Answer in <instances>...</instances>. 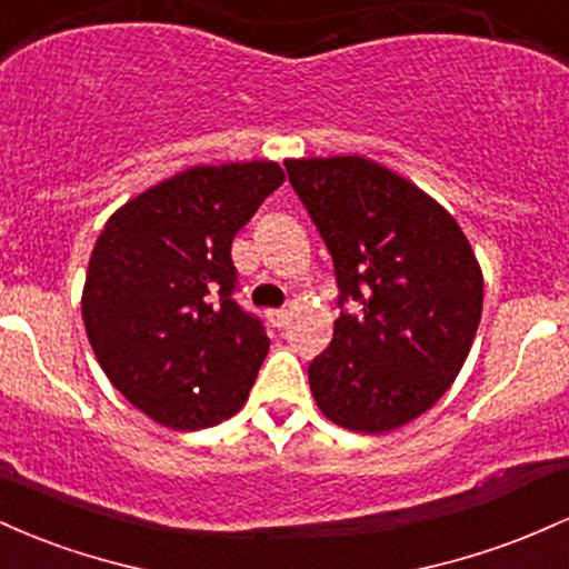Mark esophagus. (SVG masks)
<instances>
[{
  "label": "esophagus",
  "mask_w": 569,
  "mask_h": 569,
  "mask_svg": "<svg viewBox=\"0 0 569 569\" xmlns=\"http://www.w3.org/2000/svg\"><path fill=\"white\" fill-rule=\"evenodd\" d=\"M266 317H268V322L273 325V328H284V325L290 322V311H287V309H268Z\"/></svg>",
  "instance_id": "1"
}]
</instances>
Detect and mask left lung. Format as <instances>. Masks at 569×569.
<instances>
[{
    "instance_id": "1",
    "label": "left lung",
    "mask_w": 569,
    "mask_h": 569,
    "mask_svg": "<svg viewBox=\"0 0 569 569\" xmlns=\"http://www.w3.org/2000/svg\"><path fill=\"white\" fill-rule=\"evenodd\" d=\"M287 174L333 254L352 315L309 366L317 408L381 436L455 385L481 322L483 273L459 222L406 177L362 156L287 158Z\"/></svg>"
}]
</instances>
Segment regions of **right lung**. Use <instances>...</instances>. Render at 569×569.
Returning a JSON list of instances; mask_svg holds the SVG:
<instances>
[{"label":"right lung","mask_w":569,"mask_h":569,"mask_svg":"<svg viewBox=\"0 0 569 569\" xmlns=\"http://www.w3.org/2000/svg\"><path fill=\"white\" fill-rule=\"evenodd\" d=\"M282 182L277 161L190 166L101 228L82 322L107 379L152 422L201 430L250 398L271 343L231 298V244Z\"/></svg>","instance_id":"right-lung-1"}]
</instances>
